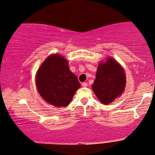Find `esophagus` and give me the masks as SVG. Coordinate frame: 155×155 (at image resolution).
I'll return each instance as SVG.
<instances>
[{"label":"esophagus","instance_id":"34e87169","mask_svg":"<svg viewBox=\"0 0 155 155\" xmlns=\"http://www.w3.org/2000/svg\"><path fill=\"white\" fill-rule=\"evenodd\" d=\"M82 86H83V87H87V83H85V82L83 83H82Z\"/></svg>","mask_w":155,"mask_h":155}]
</instances>
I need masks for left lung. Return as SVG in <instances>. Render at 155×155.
Masks as SVG:
<instances>
[{
    "instance_id": "1",
    "label": "left lung",
    "mask_w": 155,
    "mask_h": 155,
    "mask_svg": "<svg viewBox=\"0 0 155 155\" xmlns=\"http://www.w3.org/2000/svg\"><path fill=\"white\" fill-rule=\"evenodd\" d=\"M126 84L124 69L116 60L109 57L99 64L92 88L100 101L107 105L122 94Z\"/></svg>"
}]
</instances>
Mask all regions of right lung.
<instances>
[{"mask_svg":"<svg viewBox=\"0 0 155 155\" xmlns=\"http://www.w3.org/2000/svg\"><path fill=\"white\" fill-rule=\"evenodd\" d=\"M36 85L41 97L56 107L70 104L81 87L77 76L69 69L68 61L56 54L49 56L38 68Z\"/></svg>","mask_w":155,"mask_h":155,"instance_id":"add662e5","label":"right lung"}]
</instances>
